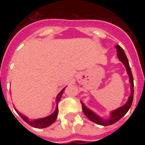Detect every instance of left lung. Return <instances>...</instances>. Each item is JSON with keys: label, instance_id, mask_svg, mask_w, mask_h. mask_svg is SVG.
Instances as JSON below:
<instances>
[{"label": "left lung", "instance_id": "obj_1", "mask_svg": "<svg viewBox=\"0 0 145 145\" xmlns=\"http://www.w3.org/2000/svg\"><path fill=\"white\" fill-rule=\"evenodd\" d=\"M115 48H116L118 58L123 64V65L125 66L127 72V74L129 76V82L131 84V94H130V96L128 97L127 103L123 106H120L118 109L111 111L110 112V118L105 120V119H103L102 117L98 116L97 114H95L93 110L88 108L84 103L81 102V105H82V110H83L84 114H86V116L87 118L89 120H91L93 123L102 126L111 125V124L115 123L116 122H118L128 111V110L130 109L131 104H132V101H133L134 82H133V76H132L130 65H129V63H128V59H127V56H126V54L124 52V51H123V49L121 48L120 45H116Z\"/></svg>", "mask_w": 145, "mask_h": 145}]
</instances>
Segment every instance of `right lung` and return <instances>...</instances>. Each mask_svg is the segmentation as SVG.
Returning a JSON list of instances; mask_svg holds the SVG:
<instances>
[{"label": "right lung", "mask_w": 145, "mask_h": 145, "mask_svg": "<svg viewBox=\"0 0 145 145\" xmlns=\"http://www.w3.org/2000/svg\"><path fill=\"white\" fill-rule=\"evenodd\" d=\"M65 88H66V87H64V89L58 93V95H57V97H56V104H57V103H59V101L60 100L61 96H62V94H63V93H64ZM15 110H16V111L18 112V114H19L20 116L22 118V120H24L25 122H26L29 125L32 126V127H35V128H44V127H47L48 126L52 125L53 123L56 120V119H57V115H58V106H56V107L55 111H54L52 114L48 115L47 117H44V118H41V119H37V120H29L28 117H26L24 114L20 113L17 109H15Z\"/></svg>", "instance_id": "1"}]
</instances>
